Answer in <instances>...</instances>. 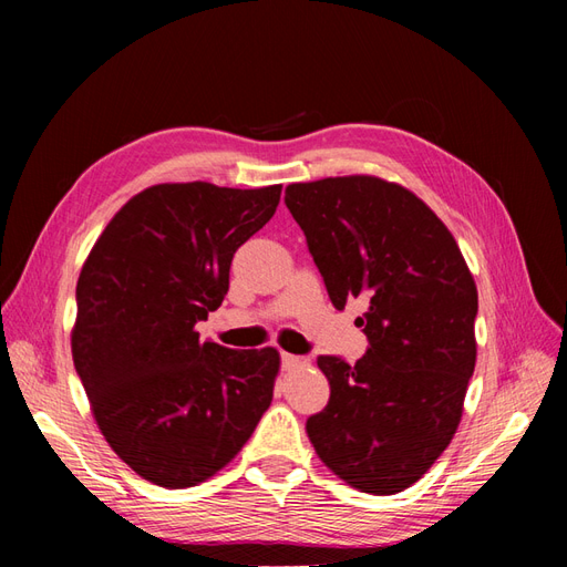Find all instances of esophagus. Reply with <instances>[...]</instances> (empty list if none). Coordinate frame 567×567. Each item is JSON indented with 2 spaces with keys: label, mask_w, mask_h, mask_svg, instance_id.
<instances>
[{
  "label": "esophagus",
  "mask_w": 567,
  "mask_h": 567,
  "mask_svg": "<svg viewBox=\"0 0 567 567\" xmlns=\"http://www.w3.org/2000/svg\"><path fill=\"white\" fill-rule=\"evenodd\" d=\"M281 367H284L286 371H290V369H300V367H307V359H305V357H298V354L281 352Z\"/></svg>",
  "instance_id": "34e87169"
}]
</instances>
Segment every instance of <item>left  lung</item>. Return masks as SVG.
Instances as JSON below:
<instances>
[{
  "mask_svg": "<svg viewBox=\"0 0 567 567\" xmlns=\"http://www.w3.org/2000/svg\"><path fill=\"white\" fill-rule=\"evenodd\" d=\"M286 208L336 310L364 296L367 354L317 359L331 385L307 419L319 458L348 485L394 494L452 442L475 369L477 288L450 229L404 186L329 177L286 186Z\"/></svg>",
  "mask_w": 567,
  "mask_h": 567,
  "instance_id": "left-lung-1",
  "label": "left lung"
}]
</instances>
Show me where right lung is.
<instances>
[{"label": "right lung", "mask_w": 567, "mask_h": 567, "mask_svg": "<svg viewBox=\"0 0 567 567\" xmlns=\"http://www.w3.org/2000/svg\"><path fill=\"white\" fill-rule=\"evenodd\" d=\"M279 198L281 184H156L120 208L80 271L75 371L113 452L153 485L225 468L271 404L279 352L200 340L196 323Z\"/></svg>", "instance_id": "right-lung-1"}]
</instances>
